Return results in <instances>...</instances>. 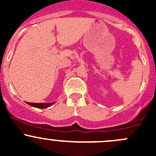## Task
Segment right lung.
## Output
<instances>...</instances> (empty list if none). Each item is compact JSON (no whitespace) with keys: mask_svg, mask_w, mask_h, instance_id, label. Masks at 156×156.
I'll list each match as a JSON object with an SVG mask.
<instances>
[{"mask_svg":"<svg viewBox=\"0 0 156 156\" xmlns=\"http://www.w3.org/2000/svg\"><path fill=\"white\" fill-rule=\"evenodd\" d=\"M27 104L30 105V106H33V107H36L38 108H48L49 106H51L54 103H28L26 102Z\"/></svg>","mask_w":156,"mask_h":156,"instance_id":"add662e5","label":"right lung"}]
</instances>
